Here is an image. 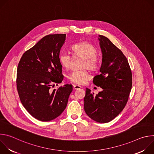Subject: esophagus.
I'll list each match as a JSON object with an SVG mask.
<instances>
[{"label":"esophagus","mask_w":154,"mask_h":154,"mask_svg":"<svg viewBox=\"0 0 154 154\" xmlns=\"http://www.w3.org/2000/svg\"><path fill=\"white\" fill-rule=\"evenodd\" d=\"M74 90H79V89H80L81 88H82V86H79V85H74Z\"/></svg>","instance_id":"obj_1"}]
</instances>
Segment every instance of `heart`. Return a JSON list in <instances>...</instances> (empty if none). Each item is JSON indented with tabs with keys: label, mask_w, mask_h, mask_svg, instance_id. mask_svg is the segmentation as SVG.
I'll use <instances>...</instances> for the list:
<instances>
[{
	"label": "heart",
	"mask_w": 154,
	"mask_h": 154,
	"mask_svg": "<svg viewBox=\"0 0 154 154\" xmlns=\"http://www.w3.org/2000/svg\"><path fill=\"white\" fill-rule=\"evenodd\" d=\"M71 51L74 57L84 58L82 68H88L91 69H96L98 65L97 58V51L96 48L90 42H82L76 43L71 47ZM72 57L68 54L62 52L59 55L58 60L62 66L66 69L71 67ZM68 79L77 85H83L90 80L91 75L86 69L74 71L68 75Z\"/></svg>",
	"instance_id": "b5f03b06"
}]
</instances>
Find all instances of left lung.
<instances>
[{
  "mask_svg": "<svg viewBox=\"0 0 154 154\" xmlns=\"http://www.w3.org/2000/svg\"><path fill=\"white\" fill-rule=\"evenodd\" d=\"M99 36L102 62L100 73L94 77L93 83L103 90L94 96L86 88L84 109L93 120L106 123L115 118L125 107L132 86V75L122 51L106 37Z\"/></svg>",
  "mask_w": 154,
  "mask_h": 154,
  "instance_id": "left-lung-1",
  "label": "left lung"
}]
</instances>
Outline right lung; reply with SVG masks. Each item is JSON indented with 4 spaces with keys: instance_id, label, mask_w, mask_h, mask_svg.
<instances>
[{
    "instance_id": "obj_1",
    "label": "right lung",
    "mask_w": 154,
    "mask_h": 154,
    "mask_svg": "<svg viewBox=\"0 0 154 154\" xmlns=\"http://www.w3.org/2000/svg\"><path fill=\"white\" fill-rule=\"evenodd\" d=\"M65 39L66 34L43 37L23 55L17 66L16 85L20 102L33 117L41 121L59 116L72 91V85L68 84L51 89L63 80L58 57Z\"/></svg>"
}]
</instances>
